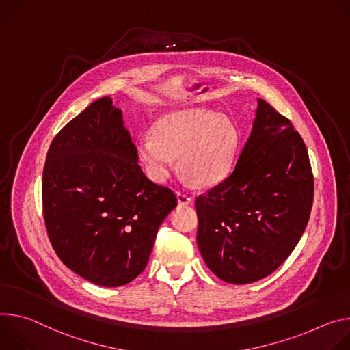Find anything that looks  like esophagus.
<instances>
[{
	"instance_id": "1",
	"label": "esophagus",
	"mask_w": 350,
	"mask_h": 350,
	"mask_svg": "<svg viewBox=\"0 0 350 350\" xmlns=\"http://www.w3.org/2000/svg\"><path fill=\"white\" fill-rule=\"evenodd\" d=\"M176 199H178V203H179L180 206H189V204H191V198L187 196L186 193L178 191V193H176Z\"/></svg>"
}]
</instances>
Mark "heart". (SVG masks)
<instances>
[{
  "label": "heart",
  "instance_id": "b5f03b06",
  "mask_svg": "<svg viewBox=\"0 0 350 350\" xmlns=\"http://www.w3.org/2000/svg\"><path fill=\"white\" fill-rule=\"evenodd\" d=\"M154 136L136 139V154L147 175L164 182L175 171L199 186L219 183L234 167L241 135L229 118L207 108L167 112L152 126Z\"/></svg>",
  "mask_w": 350,
  "mask_h": 350
}]
</instances>
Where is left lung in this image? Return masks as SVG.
Masks as SVG:
<instances>
[{
    "label": "left lung",
    "mask_w": 350,
    "mask_h": 350,
    "mask_svg": "<svg viewBox=\"0 0 350 350\" xmlns=\"http://www.w3.org/2000/svg\"><path fill=\"white\" fill-rule=\"evenodd\" d=\"M313 195L304 142L288 118L257 98L253 128L234 170L196 199L204 262L235 285L274 273L300 241Z\"/></svg>",
    "instance_id": "8db88e82"
}]
</instances>
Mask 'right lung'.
Masks as SVG:
<instances>
[{
    "label": "right lung",
    "mask_w": 350,
    "mask_h": 350,
    "mask_svg": "<svg viewBox=\"0 0 350 350\" xmlns=\"http://www.w3.org/2000/svg\"><path fill=\"white\" fill-rule=\"evenodd\" d=\"M122 109L92 103L53 140L43 172L50 242L75 274L105 288L133 281L148 262L157 230L176 207L168 187L137 164Z\"/></svg>",
    "instance_id": "1"
}]
</instances>
